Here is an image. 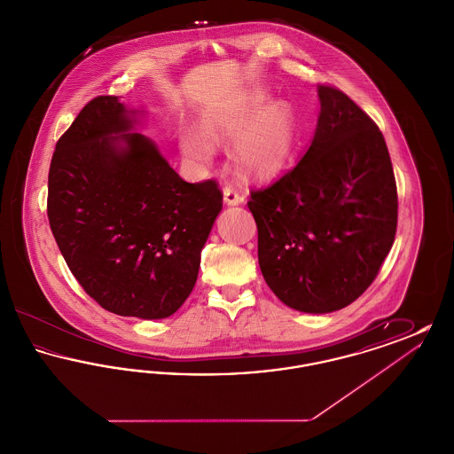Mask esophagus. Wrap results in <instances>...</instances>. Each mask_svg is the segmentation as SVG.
Segmentation results:
<instances>
[{
    "mask_svg": "<svg viewBox=\"0 0 454 454\" xmlns=\"http://www.w3.org/2000/svg\"><path fill=\"white\" fill-rule=\"evenodd\" d=\"M223 197H224V202H226L228 206H238V204L243 202V195L239 194L237 189L231 187V185H226V187L223 189Z\"/></svg>",
    "mask_w": 454,
    "mask_h": 454,
    "instance_id": "1",
    "label": "esophagus"
}]
</instances>
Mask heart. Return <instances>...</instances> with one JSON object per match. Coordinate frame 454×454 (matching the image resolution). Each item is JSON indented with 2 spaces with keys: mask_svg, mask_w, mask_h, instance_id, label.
Instances as JSON below:
<instances>
[{
  "mask_svg": "<svg viewBox=\"0 0 454 454\" xmlns=\"http://www.w3.org/2000/svg\"><path fill=\"white\" fill-rule=\"evenodd\" d=\"M265 90L252 88L217 106L206 117V130L189 128L180 134L184 156L206 165L215 156V141H235L241 172L269 176L279 172L296 146V121L284 102L270 104Z\"/></svg>",
  "mask_w": 454,
  "mask_h": 454,
  "instance_id": "b5f03b06",
  "label": "heart"
}]
</instances>
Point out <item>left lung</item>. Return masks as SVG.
<instances>
[{
    "mask_svg": "<svg viewBox=\"0 0 454 454\" xmlns=\"http://www.w3.org/2000/svg\"><path fill=\"white\" fill-rule=\"evenodd\" d=\"M320 117L300 163L250 192L259 265L293 309L330 313L356 301L391 250L398 195L385 137L344 91L318 85Z\"/></svg>",
    "mask_w": 454,
    "mask_h": 454,
    "instance_id": "left-lung-1",
    "label": "left lung"
}]
</instances>
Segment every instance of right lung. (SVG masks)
I'll use <instances>...</instances> for the list:
<instances>
[{
  "label": "right lung",
  "instance_id": "1",
  "mask_svg": "<svg viewBox=\"0 0 454 454\" xmlns=\"http://www.w3.org/2000/svg\"><path fill=\"white\" fill-rule=\"evenodd\" d=\"M117 97L90 100L59 137L47 217L76 281L104 309L160 320L194 289L223 194L178 176Z\"/></svg>",
  "mask_w": 454,
  "mask_h": 454
}]
</instances>
